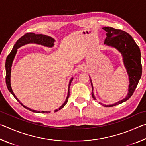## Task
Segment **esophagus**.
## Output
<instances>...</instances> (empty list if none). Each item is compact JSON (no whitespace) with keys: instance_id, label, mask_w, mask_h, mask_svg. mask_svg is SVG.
<instances>
[{"instance_id":"1","label":"esophagus","mask_w":146,"mask_h":146,"mask_svg":"<svg viewBox=\"0 0 146 146\" xmlns=\"http://www.w3.org/2000/svg\"><path fill=\"white\" fill-rule=\"evenodd\" d=\"M80 70H83V68H80Z\"/></svg>"}]
</instances>
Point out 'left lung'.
I'll return each instance as SVG.
<instances>
[{"label":"left lung","instance_id":"obj_1","mask_svg":"<svg viewBox=\"0 0 146 146\" xmlns=\"http://www.w3.org/2000/svg\"><path fill=\"white\" fill-rule=\"evenodd\" d=\"M102 29L106 31L107 36L104 40V44L116 48L122 54L123 64L126 68L129 80L128 93L123 99L111 105L102 104L100 102L101 105H103L105 107H112L125 102L134 93L142 76L141 53L139 47L136 44L132 36L127 32L121 29H115L111 27H104ZM91 84L92 86L91 95L94 99L96 100L93 92V88L91 80Z\"/></svg>","mask_w":146,"mask_h":146}]
</instances>
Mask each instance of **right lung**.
Masks as SVG:
<instances>
[{
  "label": "right lung",
  "mask_w": 146,
  "mask_h": 146,
  "mask_svg": "<svg viewBox=\"0 0 146 146\" xmlns=\"http://www.w3.org/2000/svg\"><path fill=\"white\" fill-rule=\"evenodd\" d=\"M54 42L55 40L53 38L50 37V36H48L42 34H35L34 33H27L24 35H23L22 37L20 38L17 41V42L13 46V48L12 49L10 53L9 54L8 56H7L6 60V64H5V67H6V83L7 88H8V90L9 92H10L12 95H13V97L16 98V100L18 101V102L21 104L23 106V107L25 108L27 110H28L31 111L35 112V113H49L50 111H35L31 110L30 108H28L26 106H24L23 104L20 102L19 100L17 98V97L15 95L13 90L11 89V82H10V77H11V66L12 63H13V59L15 58V56L17 49L19 48L20 47L23 46L25 44H30V43H33V44H40V45H42L46 47H49V48H51L54 46ZM73 78H71L70 81V84H69V87H68V96L67 98H66V100L64 103L62 105L60 108H58V110H56L55 112L58 111V110H61L62 108H63L65 105L67 104L68 101V98L70 97V86H71V83L72 82Z\"/></svg>",
  "instance_id": "obj_1"
}]
</instances>
